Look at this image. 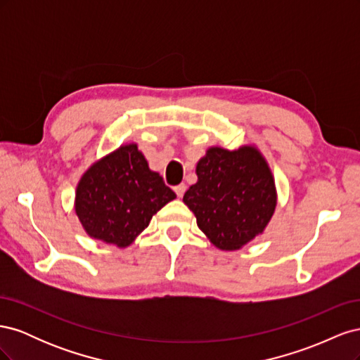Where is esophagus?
Masks as SVG:
<instances>
[{
    "mask_svg": "<svg viewBox=\"0 0 360 360\" xmlns=\"http://www.w3.org/2000/svg\"><path fill=\"white\" fill-rule=\"evenodd\" d=\"M174 192L177 193V197H179V198H181L183 195H184V192H186V184H184V183L179 184V186L174 188Z\"/></svg>",
    "mask_w": 360,
    "mask_h": 360,
    "instance_id": "1",
    "label": "esophagus"
}]
</instances>
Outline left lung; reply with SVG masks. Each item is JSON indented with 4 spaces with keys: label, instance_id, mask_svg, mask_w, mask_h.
I'll return each mask as SVG.
<instances>
[{
    "label": "left lung",
    "instance_id": "1",
    "mask_svg": "<svg viewBox=\"0 0 360 360\" xmlns=\"http://www.w3.org/2000/svg\"><path fill=\"white\" fill-rule=\"evenodd\" d=\"M195 172L198 181L184 193L183 202L216 248L237 250L263 234L278 195L274 174L255 146L210 147Z\"/></svg>",
    "mask_w": 360,
    "mask_h": 360
}]
</instances>
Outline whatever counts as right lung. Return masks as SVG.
<instances>
[{
	"instance_id": "right-lung-1",
	"label": "right lung",
	"mask_w": 360,
	"mask_h": 360,
	"mask_svg": "<svg viewBox=\"0 0 360 360\" xmlns=\"http://www.w3.org/2000/svg\"><path fill=\"white\" fill-rule=\"evenodd\" d=\"M176 198L136 144L120 146L84 172L75 195V212L91 238L127 248L151 217Z\"/></svg>"
}]
</instances>
